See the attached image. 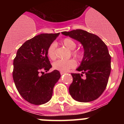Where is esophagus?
<instances>
[{"instance_id":"obj_1","label":"esophagus","mask_w":124,"mask_h":124,"mask_svg":"<svg viewBox=\"0 0 124 124\" xmlns=\"http://www.w3.org/2000/svg\"><path fill=\"white\" fill-rule=\"evenodd\" d=\"M64 73H65V72H63V71L60 72V74H61V75H63V74H64Z\"/></svg>"}]
</instances>
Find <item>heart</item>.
<instances>
[{"instance_id": "1", "label": "heart", "mask_w": 124, "mask_h": 124, "mask_svg": "<svg viewBox=\"0 0 124 124\" xmlns=\"http://www.w3.org/2000/svg\"><path fill=\"white\" fill-rule=\"evenodd\" d=\"M62 43L66 48L72 51V54L78 59H81L83 56L82 53L79 51L73 50L76 48V44L73 40L70 38H64L62 41ZM47 55L51 60H54L56 58V44L55 43H52L49 45L47 49ZM76 63L73 59H70L67 60H59L53 63V68L60 71L66 72L70 69L75 67Z\"/></svg>"}]
</instances>
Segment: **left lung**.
<instances>
[{
	"label": "left lung",
	"instance_id": "obj_1",
	"mask_svg": "<svg viewBox=\"0 0 124 124\" xmlns=\"http://www.w3.org/2000/svg\"><path fill=\"white\" fill-rule=\"evenodd\" d=\"M61 33L79 41L84 51L81 63L76 69L81 74L71 73L73 80L69 87L70 95L81 102L96 100L106 88L111 70V57L107 46L98 36L83 30ZM83 74L86 75L85 78Z\"/></svg>",
	"mask_w": 124,
	"mask_h": 124
}]
</instances>
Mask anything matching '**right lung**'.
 <instances>
[{"label": "right lung", "instance_id": "1", "mask_svg": "<svg viewBox=\"0 0 124 124\" xmlns=\"http://www.w3.org/2000/svg\"><path fill=\"white\" fill-rule=\"evenodd\" d=\"M58 33H42L25 41L18 48L14 60L13 79L19 94L35 105L45 104L51 99L53 89L61 77L58 70L40 75L52 67L47 49Z\"/></svg>", "mask_w": 124, "mask_h": 124}]
</instances>
